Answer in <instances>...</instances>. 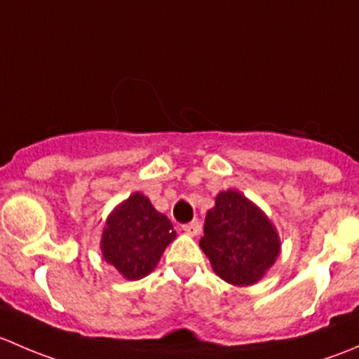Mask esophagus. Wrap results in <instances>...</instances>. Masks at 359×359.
Listing matches in <instances>:
<instances>
[{
    "mask_svg": "<svg viewBox=\"0 0 359 359\" xmlns=\"http://www.w3.org/2000/svg\"><path fill=\"white\" fill-rule=\"evenodd\" d=\"M182 231L186 234H189V236H196V234L201 231V224L198 222V220H193V222H189V224H184Z\"/></svg>",
    "mask_w": 359,
    "mask_h": 359,
    "instance_id": "1",
    "label": "esophagus"
}]
</instances>
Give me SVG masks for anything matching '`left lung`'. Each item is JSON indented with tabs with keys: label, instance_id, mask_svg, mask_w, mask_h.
Returning a JSON list of instances; mask_svg holds the SVG:
<instances>
[{
	"label": "left lung",
	"instance_id": "obj_1",
	"mask_svg": "<svg viewBox=\"0 0 359 359\" xmlns=\"http://www.w3.org/2000/svg\"><path fill=\"white\" fill-rule=\"evenodd\" d=\"M200 247L226 283L252 287L281 252L278 229L260 206L236 189L220 191L208 210Z\"/></svg>",
	"mask_w": 359,
	"mask_h": 359
}]
</instances>
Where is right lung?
<instances>
[{"label":"right lung","mask_w":359,"mask_h":359,"mask_svg":"<svg viewBox=\"0 0 359 359\" xmlns=\"http://www.w3.org/2000/svg\"><path fill=\"white\" fill-rule=\"evenodd\" d=\"M175 238L168 217L142 193H133L107 215L100 252L125 280L135 281L156 269L163 252Z\"/></svg>","instance_id":"right-lung-1"}]
</instances>
